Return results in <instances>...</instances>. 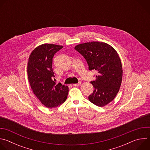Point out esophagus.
<instances>
[{
	"label": "esophagus",
	"mask_w": 150,
	"mask_h": 150,
	"mask_svg": "<svg viewBox=\"0 0 150 150\" xmlns=\"http://www.w3.org/2000/svg\"><path fill=\"white\" fill-rule=\"evenodd\" d=\"M81 84V82H78V83H74V84H73L72 85L74 87H77V86H79V85Z\"/></svg>",
	"instance_id": "1"
}]
</instances>
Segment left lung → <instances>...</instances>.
<instances>
[{"label":"left lung","mask_w":150,"mask_h":150,"mask_svg":"<svg viewBox=\"0 0 150 150\" xmlns=\"http://www.w3.org/2000/svg\"><path fill=\"white\" fill-rule=\"evenodd\" d=\"M75 49L86 60L90 71H96V79L91 81L94 90L89 100L100 107L110 103L116 97L122 79V67L116 51L108 44L93 41L80 44Z\"/></svg>","instance_id":"1"}]
</instances>
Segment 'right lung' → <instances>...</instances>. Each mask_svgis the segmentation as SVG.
Listing matches in <instances>:
<instances>
[{"instance_id": "1", "label": "right lung", "mask_w": 150, "mask_h": 150, "mask_svg": "<svg viewBox=\"0 0 150 150\" xmlns=\"http://www.w3.org/2000/svg\"><path fill=\"white\" fill-rule=\"evenodd\" d=\"M63 46L43 44L36 47L28 59L27 73L31 89L41 103L53 108L64 103L69 88L61 83H56L52 69L54 54Z\"/></svg>"}]
</instances>
